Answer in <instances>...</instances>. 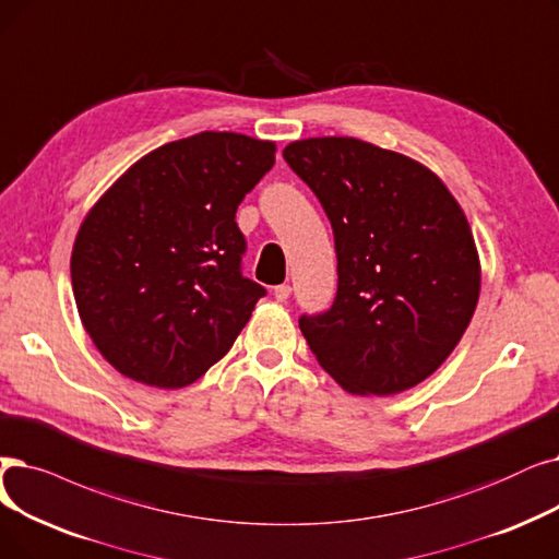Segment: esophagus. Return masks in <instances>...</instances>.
I'll return each instance as SVG.
<instances>
[{
    "instance_id": "34e87169",
    "label": "esophagus",
    "mask_w": 559,
    "mask_h": 559,
    "mask_svg": "<svg viewBox=\"0 0 559 559\" xmlns=\"http://www.w3.org/2000/svg\"><path fill=\"white\" fill-rule=\"evenodd\" d=\"M289 295H293V287H289L287 283L276 285V287H274V297H276V301H287V299H289Z\"/></svg>"
}]
</instances>
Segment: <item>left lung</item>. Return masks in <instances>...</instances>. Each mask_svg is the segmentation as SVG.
I'll return each instance as SVG.
<instances>
[{"instance_id":"1","label":"left lung","mask_w":559,"mask_h":559,"mask_svg":"<svg viewBox=\"0 0 559 559\" xmlns=\"http://www.w3.org/2000/svg\"><path fill=\"white\" fill-rule=\"evenodd\" d=\"M283 159L322 203L335 241V299L299 318L310 352L356 395L425 381L479 297L466 214L423 164L360 139L295 141Z\"/></svg>"}]
</instances>
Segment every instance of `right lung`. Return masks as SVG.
<instances>
[{
    "label": "right lung",
    "mask_w": 559,
    "mask_h": 559,
    "mask_svg": "<svg viewBox=\"0 0 559 559\" xmlns=\"http://www.w3.org/2000/svg\"><path fill=\"white\" fill-rule=\"evenodd\" d=\"M274 143L201 132L141 157L84 219L70 258L82 324L134 381L182 388L228 354L266 289L235 212Z\"/></svg>",
    "instance_id": "add662e5"
}]
</instances>
